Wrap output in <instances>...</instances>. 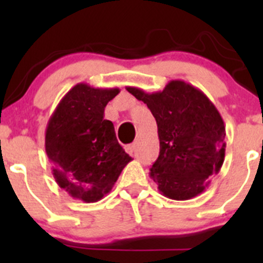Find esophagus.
I'll use <instances>...</instances> for the list:
<instances>
[{"instance_id": "34e87169", "label": "esophagus", "mask_w": 263, "mask_h": 263, "mask_svg": "<svg viewBox=\"0 0 263 263\" xmlns=\"http://www.w3.org/2000/svg\"><path fill=\"white\" fill-rule=\"evenodd\" d=\"M126 151L131 156L136 155V145L131 144V145H127L126 146Z\"/></svg>"}]
</instances>
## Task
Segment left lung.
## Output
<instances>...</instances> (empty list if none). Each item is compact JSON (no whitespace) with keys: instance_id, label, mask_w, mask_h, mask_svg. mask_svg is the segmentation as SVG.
Wrapping results in <instances>:
<instances>
[{"instance_id":"1","label":"left lung","mask_w":263,"mask_h":263,"mask_svg":"<svg viewBox=\"0 0 263 263\" xmlns=\"http://www.w3.org/2000/svg\"><path fill=\"white\" fill-rule=\"evenodd\" d=\"M155 117L160 153L150 178L165 197L191 200L219 173L225 156V126L219 110L197 87L172 80L163 91L127 86Z\"/></svg>"}]
</instances>
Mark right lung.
I'll list each match as a JSON object with an SVG mask.
<instances>
[{
  "label": "right lung",
  "instance_id": "1",
  "mask_svg": "<svg viewBox=\"0 0 263 263\" xmlns=\"http://www.w3.org/2000/svg\"><path fill=\"white\" fill-rule=\"evenodd\" d=\"M118 87L78 84L61 99L46 129V153L52 174L71 197L97 202L110 192L132 160L118 144L115 126L104 119Z\"/></svg>",
  "mask_w": 263,
  "mask_h": 263
}]
</instances>
